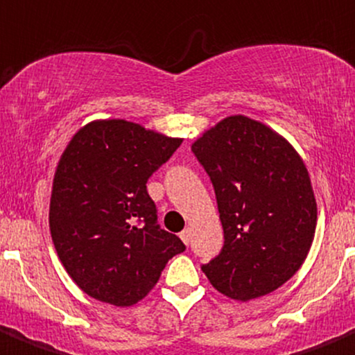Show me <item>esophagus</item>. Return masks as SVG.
Wrapping results in <instances>:
<instances>
[{
  "instance_id": "esophagus-1",
  "label": "esophagus",
  "mask_w": 355,
  "mask_h": 355,
  "mask_svg": "<svg viewBox=\"0 0 355 355\" xmlns=\"http://www.w3.org/2000/svg\"><path fill=\"white\" fill-rule=\"evenodd\" d=\"M191 237H192V230H191V229H184V230H182V232H180V239L184 241L185 244L191 243Z\"/></svg>"
}]
</instances>
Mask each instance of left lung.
Segmentation results:
<instances>
[{"label": "left lung", "instance_id": "obj_1", "mask_svg": "<svg viewBox=\"0 0 355 355\" xmlns=\"http://www.w3.org/2000/svg\"><path fill=\"white\" fill-rule=\"evenodd\" d=\"M215 189L222 251L201 267L234 300L263 297L302 267L318 223L309 171L281 135L230 116L192 144Z\"/></svg>", "mask_w": 355, "mask_h": 355}]
</instances>
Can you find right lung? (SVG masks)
<instances>
[{
    "mask_svg": "<svg viewBox=\"0 0 355 355\" xmlns=\"http://www.w3.org/2000/svg\"><path fill=\"white\" fill-rule=\"evenodd\" d=\"M180 144L137 123L104 119L65 147L51 189L50 232L67 274L92 298L137 304L185 250L159 227L146 185Z\"/></svg>",
    "mask_w": 355,
    "mask_h": 355,
    "instance_id": "obj_1",
    "label": "right lung"
}]
</instances>
